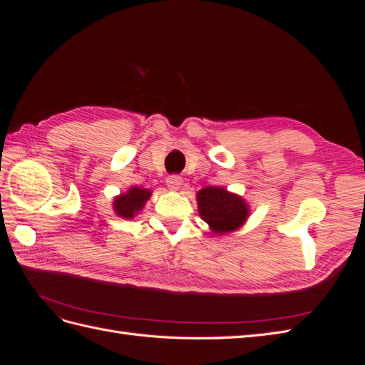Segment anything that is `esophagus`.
Here are the masks:
<instances>
[{
    "label": "esophagus",
    "mask_w": 365,
    "mask_h": 365,
    "mask_svg": "<svg viewBox=\"0 0 365 365\" xmlns=\"http://www.w3.org/2000/svg\"><path fill=\"white\" fill-rule=\"evenodd\" d=\"M165 185H168L169 189L173 190V192L180 190L181 185H182V178L178 175H170V176H168V178H165Z\"/></svg>",
    "instance_id": "34e87169"
}]
</instances>
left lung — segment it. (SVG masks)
Segmentation results:
<instances>
[{"instance_id":"8db88e82","label":"left lung","mask_w":365,"mask_h":365,"mask_svg":"<svg viewBox=\"0 0 365 365\" xmlns=\"http://www.w3.org/2000/svg\"><path fill=\"white\" fill-rule=\"evenodd\" d=\"M197 212L215 235L222 236L239 230L250 217V204L225 187L208 185L196 193Z\"/></svg>"}]
</instances>
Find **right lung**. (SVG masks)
Here are the masks:
<instances>
[{
  "label": "right lung",
  "mask_w": 365,
  "mask_h": 365,
  "mask_svg": "<svg viewBox=\"0 0 365 365\" xmlns=\"http://www.w3.org/2000/svg\"><path fill=\"white\" fill-rule=\"evenodd\" d=\"M150 195L152 193L149 189H143V187L138 185L130 187L128 192L120 193L114 197L113 208L115 215L123 219L135 217L145 208Z\"/></svg>",
  "instance_id": "obj_1"
}]
</instances>
